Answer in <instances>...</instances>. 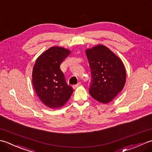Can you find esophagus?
Wrapping results in <instances>:
<instances>
[{
  "label": "esophagus",
  "instance_id": "34e87169",
  "mask_svg": "<svg viewBox=\"0 0 152 152\" xmlns=\"http://www.w3.org/2000/svg\"><path fill=\"white\" fill-rule=\"evenodd\" d=\"M80 86H81V83L79 82V83H78V84H76V85H74L72 87H73V88H74V89H76V88H78V87H80Z\"/></svg>",
  "mask_w": 152,
  "mask_h": 152
}]
</instances>
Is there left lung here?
<instances>
[{
    "label": "left lung",
    "mask_w": 152,
    "mask_h": 152,
    "mask_svg": "<svg viewBox=\"0 0 152 152\" xmlns=\"http://www.w3.org/2000/svg\"><path fill=\"white\" fill-rule=\"evenodd\" d=\"M91 72L89 94L102 104L111 102L124 89L126 70L117 55L102 44L86 50Z\"/></svg>",
    "instance_id": "left-lung-1"
}]
</instances>
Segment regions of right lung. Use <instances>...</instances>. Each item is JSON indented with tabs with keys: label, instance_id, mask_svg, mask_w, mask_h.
Returning <instances> with one entry per match:
<instances>
[{
	"label": "right lung",
	"instance_id": "add662e5",
	"mask_svg": "<svg viewBox=\"0 0 152 152\" xmlns=\"http://www.w3.org/2000/svg\"><path fill=\"white\" fill-rule=\"evenodd\" d=\"M70 53L67 48L53 46L44 51L35 61L32 82L38 98L50 108L62 107L74 91L60 69L61 64Z\"/></svg>",
	"mask_w": 152,
	"mask_h": 152
}]
</instances>
